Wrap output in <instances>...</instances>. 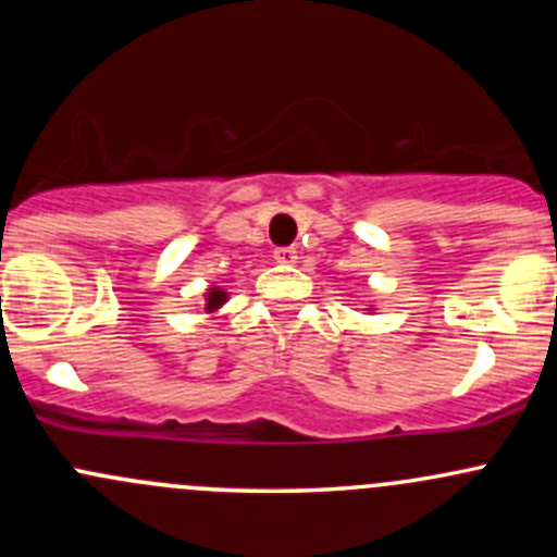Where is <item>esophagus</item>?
<instances>
[{"mask_svg": "<svg viewBox=\"0 0 557 557\" xmlns=\"http://www.w3.org/2000/svg\"><path fill=\"white\" fill-rule=\"evenodd\" d=\"M296 247H277L274 250V261L280 263V267H290V263H296Z\"/></svg>", "mask_w": 557, "mask_h": 557, "instance_id": "esophagus-1", "label": "esophagus"}]
</instances>
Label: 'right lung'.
<instances>
[{"label": "right lung", "mask_w": 557, "mask_h": 557, "mask_svg": "<svg viewBox=\"0 0 557 557\" xmlns=\"http://www.w3.org/2000/svg\"><path fill=\"white\" fill-rule=\"evenodd\" d=\"M223 301H226V294H223V290L212 288L210 290V299H207V310H218V307H221Z\"/></svg>", "instance_id": "1"}]
</instances>
